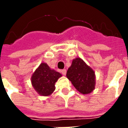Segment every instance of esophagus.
<instances>
[{"instance_id":"34e87169","label":"esophagus","mask_w":128,"mask_h":128,"mask_svg":"<svg viewBox=\"0 0 128 128\" xmlns=\"http://www.w3.org/2000/svg\"><path fill=\"white\" fill-rule=\"evenodd\" d=\"M61 72H62V74L64 75V76H65L66 74V69H64V70H62V71H61Z\"/></svg>"}]
</instances>
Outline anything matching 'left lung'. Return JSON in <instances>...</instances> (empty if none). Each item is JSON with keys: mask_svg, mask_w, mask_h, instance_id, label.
Segmentation results:
<instances>
[{"mask_svg": "<svg viewBox=\"0 0 128 128\" xmlns=\"http://www.w3.org/2000/svg\"><path fill=\"white\" fill-rule=\"evenodd\" d=\"M66 77L82 94H90L95 89V72L79 57L72 60L66 73Z\"/></svg>", "mask_w": 128, "mask_h": 128, "instance_id": "1", "label": "left lung"}]
</instances>
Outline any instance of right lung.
<instances>
[{"label": "right lung", "instance_id": "add662e5", "mask_svg": "<svg viewBox=\"0 0 128 128\" xmlns=\"http://www.w3.org/2000/svg\"><path fill=\"white\" fill-rule=\"evenodd\" d=\"M62 74L42 62L36 69L31 76V83L35 91L40 96H48L56 89L55 83Z\"/></svg>", "mask_w": 128, "mask_h": 128}]
</instances>
